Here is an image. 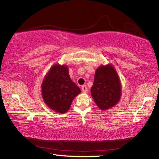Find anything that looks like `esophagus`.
Instances as JSON below:
<instances>
[{
  "mask_svg": "<svg viewBox=\"0 0 159 159\" xmlns=\"http://www.w3.org/2000/svg\"><path fill=\"white\" fill-rule=\"evenodd\" d=\"M81 90L83 91V93H87L88 92V87L86 85H83L81 87Z\"/></svg>",
  "mask_w": 159,
  "mask_h": 159,
  "instance_id": "esophagus-1",
  "label": "esophagus"
}]
</instances>
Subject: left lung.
Listing matches in <instances>:
<instances>
[{
    "label": "left lung",
    "mask_w": 159,
    "mask_h": 159,
    "mask_svg": "<svg viewBox=\"0 0 159 159\" xmlns=\"http://www.w3.org/2000/svg\"><path fill=\"white\" fill-rule=\"evenodd\" d=\"M91 96L102 111L111 109L119 102L122 88L116 70L111 64L100 65L96 69Z\"/></svg>",
    "instance_id": "1"
}]
</instances>
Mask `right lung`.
I'll list each match as a JSON object with an SVG mask.
<instances>
[{
	"label": "right lung",
	"mask_w": 159,
	"mask_h": 159,
	"mask_svg": "<svg viewBox=\"0 0 159 159\" xmlns=\"http://www.w3.org/2000/svg\"><path fill=\"white\" fill-rule=\"evenodd\" d=\"M81 93L70 78L68 66L55 64L45 74L41 85L42 98L50 109L64 114L74 99Z\"/></svg>",
	"instance_id": "add662e5"
}]
</instances>
